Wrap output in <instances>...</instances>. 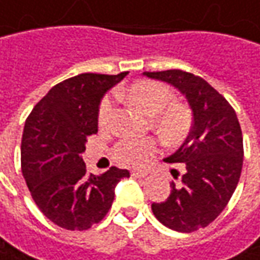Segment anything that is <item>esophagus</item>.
<instances>
[{
	"instance_id": "1",
	"label": "esophagus",
	"mask_w": 260,
	"mask_h": 260,
	"mask_svg": "<svg viewBox=\"0 0 260 260\" xmlns=\"http://www.w3.org/2000/svg\"><path fill=\"white\" fill-rule=\"evenodd\" d=\"M132 177L134 178H147L149 173L148 171H144V170H137V171H132Z\"/></svg>"
}]
</instances>
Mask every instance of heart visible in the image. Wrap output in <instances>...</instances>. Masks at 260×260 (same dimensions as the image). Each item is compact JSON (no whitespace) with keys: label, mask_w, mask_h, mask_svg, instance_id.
I'll return each instance as SVG.
<instances>
[{"label":"heart","mask_w":260,"mask_h":260,"mask_svg":"<svg viewBox=\"0 0 260 260\" xmlns=\"http://www.w3.org/2000/svg\"><path fill=\"white\" fill-rule=\"evenodd\" d=\"M126 98L141 111L152 115L151 126L161 137L171 141L184 138L191 125L188 109L173 102V92L162 83L152 80H141L129 86ZM113 113L112 96H105L98 109L99 126H108ZM155 139H122L112 149L113 159L125 167H142L157 154Z\"/></svg>","instance_id":"b5f03b06"}]
</instances>
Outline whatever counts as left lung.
Returning <instances> with one entry per match:
<instances>
[{"label":"left lung","instance_id":"8db88e82","mask_svg":"<svg viewBox=\"0 0 260 260\" xmlns=\"http://www.w3.org/2000/svg\"><path fill=\"white\" fill-rule=\"evenodd\" d=\"M185 96L192 126L184 144L166 162H183L181 181L171 183L166 202L152 203L154 216L175 232L209 226L228 206L243 166V137L236 112L204 79L183 70L145 72Z\"/></svg>","mask_w":260,"mask_h":260}]
</instances>
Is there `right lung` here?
Listing matches in <instances>:
<instances>
[{
	"instance_id": "right-lung-1",
	"label": "right lung",
	"mask_w": 260,
	"mask_h": 260,
	"mask_svg": "<svg viewBox=\"0 0 260 260\" xmlns=\"http://www.w3.org/2000/svg\"><path fill=\"white\" fill-rule=\"evenodd\" d=\"M119 75L82 73L53 86L34 106L24 125L21 170L32 200L54 224L87 230L106 216L115 187L129 177L111 167L87 174L82 154L87 137L98 132V109L103 94L119 83Z\"/></svg>"
}]
</instances>
